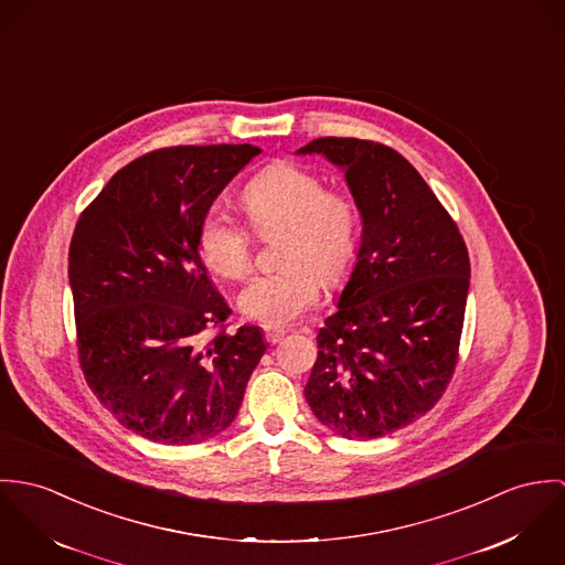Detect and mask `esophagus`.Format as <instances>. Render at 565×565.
Wrapping results in <instances>:
<instances>
[{"mask_svg":"<svg viewBox=\"0 0 565 565\" xmlns=\"http://www.w3.org/2000/svg\"><path fill=\"white\" fill-rule=\"evenodd\" d=\"M284 335H286L284 329H275V327H266V329H264V338H266V342H270V344H277Z\"/></svg>","mask_w":565,"mask_h":565,"instance_id":"34e87169","label":"esophagus"}]
</instances>
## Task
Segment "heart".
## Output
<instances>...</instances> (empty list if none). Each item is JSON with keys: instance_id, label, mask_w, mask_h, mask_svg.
<instances>
[{"instance_id": "1", "label": "heart", "mask_w": 565, "mask_h": 565, "mask_svg": "<svg viewBox=\"0 0 565 565\" xmlns=\"http://www.w3.org/2000/svg\"><path fill=\"white\" fill-rule=\"evenodd\" d=\"M253 230L277 241V270L255 277L238 297L245 318L284 327L308 312L320 281H342L360 252V207L351 194L324 189L320 175L277 160L259 169L241 192ZM196 247L212 273L241 281L253 264L252 232L227 212L210 210L196 232Z\"/></svg>"}]
</instances>
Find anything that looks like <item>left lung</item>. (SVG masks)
<instances>
[{
  "instance_id": "obj_1",
  "label": "left lung",
  "mask_w": 565,
  "mask_h": 565,
  "mask_svg": "<svg viewBox=\"0 0 565 565\" xmlns=\"http://www.w3.org/2000/svg\"><path fill=\"white\" fill-rule=\"evenodd\" d=\"M297 153H320L344 171L364 225L338 312L318 331L306 398L329 431L381 438L434 409L452 379L470 286L468 249L434 190L398 151L327 136Z\"/></svg>"
}]
</instances>
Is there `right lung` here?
<instances>
[{
  "label": "right lung",
  "mask_w": 565,
  "mask_h": 565,
  "mask_svg": "<svg viewBox=\"0 0 565 565\" xmlns=\"http://www.w3.org/2000/svg\"><path fill=\"white\" fill-rule=\"evenodd\" d=\"M262 149L167 147L129 162L77 218L68 247L77 355L88 387L129 431L189 446L236 418L266 351L232 313L196 247L201 218ZM218 328L207 339L204 333Z\"/></svg>",
  "instance_id": "right-lung-1"
}]
</instances>
